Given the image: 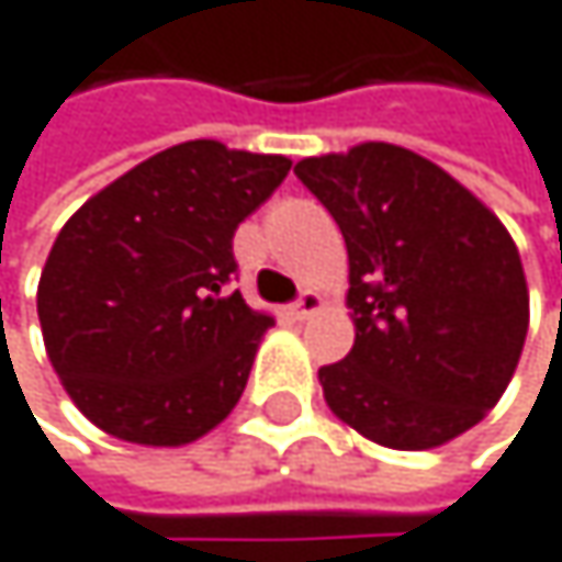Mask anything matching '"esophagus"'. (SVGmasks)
<instances>
[{
	"mask_svg": "<svg viewBox=\"0 0 562 562\" xmlns=\"http://www.w3.org/2000/svg\"><path fill=\"white\" fill-rule=\"evenodd\" d=\"M322 294L318 291H304L294 304H291V315L297 318V322H304V318H312V315H318L322 312Z\"/></svg>",
	"mask_w": 562,
	"mask_h": 562,
	"instance_id": "esophagus-1",
	"label": "esophagus"
}]
</instances>
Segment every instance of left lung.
Returning a JSON list of instances; mask_svg holds the SVG:
<instances>
[{
    "mask_svg": "<svg viewBox=\"0 0 562 562\" xmlns=\"http://www.w3.org/2000/svg\"><path fill=\"white\" fill-rule=\"evenodd\" d=\"M297 180L348 247L351 351L318 372L328 408L389 449H436L499 402L529 328L519 250L442 167L395 144L304 157Z\"/></svg>",
    "mask_w": 562,
    "mask_h": 562,
    "instance_id": "1",
    "label": "left lung"
}]
</instances>
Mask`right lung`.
<instances>
[{
    "label": "right lung",
    "instance_id": "right-lung-1",
    "mask_svg": "<svg viewBox=\"0 0 562 562\" xmlns=\"http://www.w3.org/2000/svg\"><path fill=\"white\" fill-rule=\"evenodd\" d=\"M288 170L278 154L187 139L66 221L36 307L53 369L93 426L136 446H187L231 415L274 325L227 288L234 231Z\"/></svg>",
    "mask_w": 562,
    "mask_h": 562
}]
</instances>
